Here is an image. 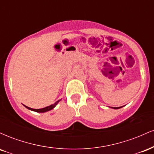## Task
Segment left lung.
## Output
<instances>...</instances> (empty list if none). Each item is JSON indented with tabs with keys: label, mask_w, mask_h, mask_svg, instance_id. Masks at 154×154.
I'll use <instances>...</instances> for the list:
<instances>
[{
	"label": "left lung",
	"mask_w": 154,
	"mask_h": 154,
	"mask_svg": "<svg viewBox=\"0 0 154 154\" xmlns=\"http://www.w3.org/2000/svg\"><path fill=\"white\" fill-rule=\"evenodd\" d=\"M119 108H121V107H114V108H113V109H119Z\"/></svg>",
	"instance_id": "left-lung-1"
}]
</instances>
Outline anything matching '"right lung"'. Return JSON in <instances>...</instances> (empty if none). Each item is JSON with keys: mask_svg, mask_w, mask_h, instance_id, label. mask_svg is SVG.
Masks as SVG:
<instances>
[{"mask_svg": "<svg viewBox=\"0 0 154 154\" xmlns=\"http://www.w3.org/2000/svg\"><path fill=\"white\" fill-rule=\"evenodd\" d=\"M59 100H57V101L56 102H55V103H54V104H52V105H51V106H47V107H45V108H43V109H31V108H29V107H27V106H26V108H27L28 109H29V110H32V111H36V112H40V113H43V112H46V111H50V110H51V109H54V108L56 106V105H57V103H59Z\"/></svg>", "mask_w": 154, "mask_h": 154, "instance_id": "1", "label": "right lung"}]
</instances>
